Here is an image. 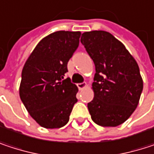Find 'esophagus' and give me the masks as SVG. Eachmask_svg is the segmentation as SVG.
Masks as SVG:
<instances>
[{
    "label": "esophagus",
    "mask_w": 154,
    "mask_h": 154,
    "mask_svg": "<svg viewBox=\"0 0 154 154\" xmlns=\"http://www.w3.org/2000/svg\"><path fill=\"white\" fill-rule=\"evenodd\" d=\"M77 85L79 90H83L84 88L86 87V83H79V84H77Z\"/></svg>",
    "instance_id": "1"
}]
</instances>
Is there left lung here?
Segmentation results:
<instances>
[{
    "label": "left lung",
    "instance_id": "obj_1",
    "mask_svg": "<svg viewBox=\"0 0 154 154\" xmlns=\"http://www.w3.org/2000/svg\"><path fill=\"white\" fill-rule=\"evenodd\" d=\"M81 43L93 60L94 97L87 107L94 123L117 127L137 107L143 91L139 67L125 45L106 31L85 32Z\"/></svg>",
    "mask_w": 154,
    "mask_h": 154
}]
</instances>
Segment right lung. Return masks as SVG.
<instances>
[{"mask_svg":"<svg viewBox=\"0 0 154 154\" xmlns=\"http://www.w3.org/2000/svg\"><path fill=\"white\" fill-rule=\"evenodd\" d=\"M80 35L79 31H57L47 35L24 65L19 96L30 116L43 128L65 126L77 102V85L64 76Z\"/></svg>","mask_w":154,"mask_h":154,"instance_id":"obj_1","label":"right lung"}]
</instances>
